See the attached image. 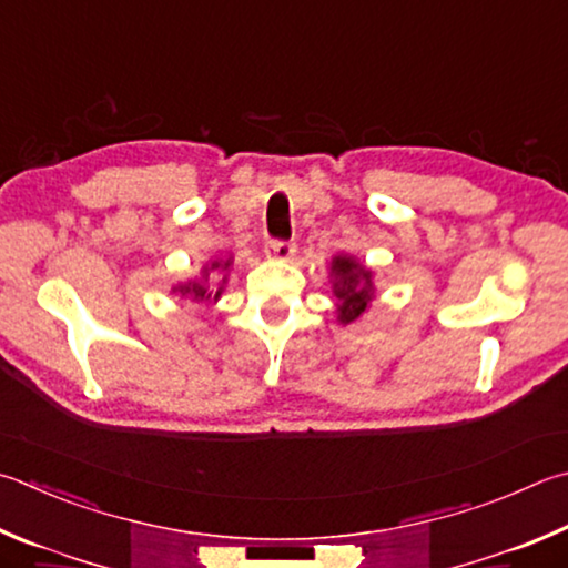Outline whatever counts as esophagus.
I'll use <instances>...</instances> for the list:
<instances>
[{
    "instance_id": "obj_1",
    "label": "esophagus",
    "mask_w": 568,
    "mask_h": 568,
    "mask_svg": "<svg viewBox=\"0 0 568 568\" xmlns=\"http://www.w3.org/2000/svg\"><path fill=\"white\" fill-rule=\"evenodd\" d=\"M267 257H277V261H291L295 255V243L291 241H271L265 245Z\"/></svg>"
}]
</instances>
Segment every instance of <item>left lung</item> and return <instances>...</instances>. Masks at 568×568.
I'll return each mask as SVG.
<instances>
[{"mask_svg": "<svg viewBox=\"0 0 568 568\" xmlns=\"http://www.w3.org/2000/svg\"><path fill=\"white\" fill-rule=\"evenodd\" d=\"M329 277H333V293L337 297V320L343 325L355 323L359 315L373 303V271L359 265L355 257L335 255L329 263Z\"/></svg>", "mask_w": 568, "mask_h": 568, "instance_id": "1", "label": "left lung"}]
</instances>
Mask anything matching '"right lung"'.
<instances>
[{
  "label": "right lung",
  "mask_w": 568,
  "mask_h": 568,
  "mask_svg": "<svg viewBox=\"0 0 568 568\" xmlns=\"http://www.w3.org/2000/svg\"><path fill=\"white\" fill-rule=\"evenodd\" d=\"M231 263H233V257H219V261H213L211 265H205L203 281L181 283V285L173 287V293H181L183 297H189V301H193V303H211V301H219L221 293H223V285L215 287V291H213V285L219 283V276L211 278L207 273L211 270H215L220 275L221 273H229ZM223 283H225V277H223Z\"/></svg>",
  "instance_id": "1"
}]
</instances>
